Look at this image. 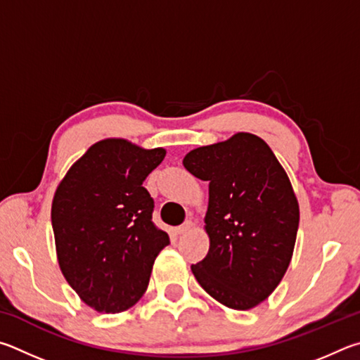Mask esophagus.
<instances>
[{"label":"esophagus","mask_w":360,"mask_h":360,"mask_svg":"<svg viewBox=\"0 0 360 360\" xmlns=\"http://www.w3.org/2000/svg\"><path fill=\"white\" fill-rule=\"evenodd\" d=\"M191 228H193V223L191 221H185L184 224L179 226V228H176L175 231H176V234H186L188 231H191Z\"/></svg>","instance_id":"1"}]
</instances>
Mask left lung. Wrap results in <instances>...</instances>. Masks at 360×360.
<instances>
[{"mask_svg": "<svg viewBox=\"0 0 360 360\" xmlns=\"http://www.w3.org/2000/svg\"><path fill=\"white\" fill-rule=\"evenodd\" d=\"M184 166L209 181V253L193 264L200 286L234 310L266 300L285 276L299 229L291 181L261 137L237 132L191 150Z\"/></svg>", "mask_w": 360, "mask_h": 360, "instance_id": "1", "label": "left lung"}]
</instances>
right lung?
<instances>
[{"instance_id": "right-lung-1", "label": "right lung", "mask_w": 360, "mask_h": 360, "mask_svg": "<svg viewBox=\"0 0 360 360\" xmlns=\"http://www.w3.org/2000/svg\"><path fill=\"white\" fill-rule=\"evenodd\" d=\"M166 156L124 139L86 150L61 180L52 202L56 256L66 281L99 313L128 310L147 291L169 236L151 221L153 198L142 186Z\"/></svg>"}]
</instances>
